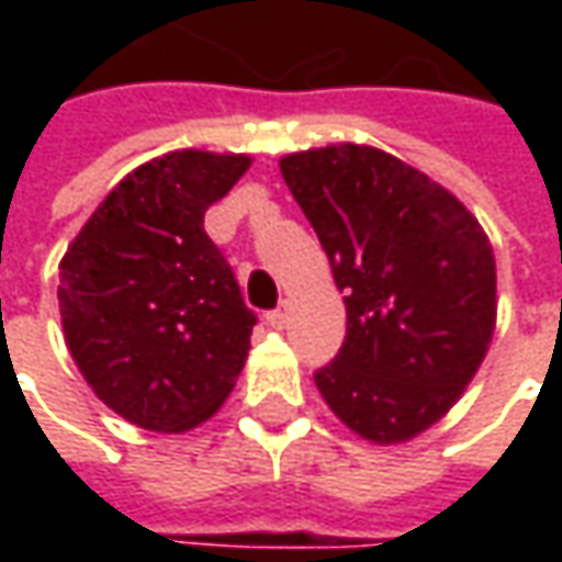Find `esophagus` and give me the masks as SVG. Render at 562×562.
Instances as JSON below:
<instances>
[{"label": "esophagus", "instance_id": "esophagus-1", "mask_svg": "<svg viewBox=\"0 0 562 562\" xmlns=\"http://www.w3.org/2000/svg\"><path fill=\"white\" fill-rule=\"evenodd\" d=\"M266 318H269L271 328H278V331H281V328L288 325V306H281V310H274V313H269V315H266Z\"/></svg>", "mask_w": 562, "mask_h": 562}]
</instances>
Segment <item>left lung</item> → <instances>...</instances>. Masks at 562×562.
Here are the masks:
<instances>
[{"instance_id": "obj_1", "label": "left lung", "mask_w": 562, "mask_h": 562, "mask_svg": "<svg viewBox=\"0 0 562 562\" xmlns=\"http://www.w3.org/2000/svg\"><path fill=\"white\" fill-rule=\"evenodd\" d=\"M347 306V337L315 372L362 441L406 443L441 422L485 362L497 266L485 227L447 187L366 143L281 156Z\"/></svg>"}]
</instances>
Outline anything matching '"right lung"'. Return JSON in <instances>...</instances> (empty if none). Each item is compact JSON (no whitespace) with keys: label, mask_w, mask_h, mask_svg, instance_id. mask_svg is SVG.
Listing matches in <instances>:
<instances>
[{"label":"right lung","mask_w":562,"mask_h":562,"mask_svg":"<svg viewBox=\"0 0 562 562\" xmlns=\"http://www.w3.org/2000/svg\"><path fill=\"white\" fill-rule=\"evenodd\" d=\"M252 156L175 149L119 184L58 262V313L83 381L121 419L181 435L218 413L256 318L203 215Z\"/></svg>","instance_id":"obj_1"}]
</instances>
